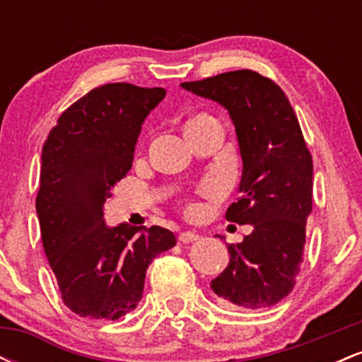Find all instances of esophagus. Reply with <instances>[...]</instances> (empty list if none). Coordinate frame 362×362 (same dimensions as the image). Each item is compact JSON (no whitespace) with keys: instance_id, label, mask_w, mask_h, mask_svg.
<instances>
[{"instance_id":"obj_1","label":"esophagus","mask_w":362,"mask_h":362,"mask_svg":"<svg viewBox=\"0 0 362 362\" xmlns=\"http://www.w3.org/2000/svg\"><path fill=\"white\" fill-rule=\"evenodd\" d=\"M201 238L195 231H182L180 235H178V242L180 243H192V242H197V240Z\"/></svg>"}]
</instances>
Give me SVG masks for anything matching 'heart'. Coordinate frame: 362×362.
Returning a JSON list of instances; mask_svg holds the SVG:
<instances>
[{
	"label": "heart",
	"mask_w": 362,
	"mask_h": 362,
	"mask_svg": "<svg viewBox=\"0 0 362 362\" xmlns=\"http://www.w3.org/2000/svg\"><path fill=\"white\" fill-rule=\"evenodd\" d=\"M207 119H213V117H209V115H206V114H199V115H195V117H192L189 120V122L185 124V131H189L190 127H194V126H197L199 122H202V120H207ZM204 190H207V192H213V187H206Z\"/></svg>",
	"instance_id": "b5f03b06"
}]
</instances>
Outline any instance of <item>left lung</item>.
Instances as JSON below:
<instances>
[{
    "instance_id": "left-lung-1",
    "label": "left lung",
    "mask_w": 362,
    "mask_h": 362,
    "mask_svg": "<svg viewBox=\"0 0 362 362\" xmlns=\"http://www.w3.org/2000/svg\"><path fill=\"white\" fill-rule=\"evenodd\" d=\"M180 86L230 114L243 172L242 197L228 207L226 219L253 226L242 243L228 245L230 264L211 289L226 306L269 308L296 284L311 213L313 161L300 122L284 91L250 69Z\"/></svg>"
}]
</instances>
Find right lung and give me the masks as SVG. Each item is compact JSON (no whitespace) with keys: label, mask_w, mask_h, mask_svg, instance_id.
<instances>
[{"label":"right lung","mask_w":362,"mask_h":362,"mask_svg":"<svg viewBox=\"0 0 362 362\" xmlns=\"http://www.w3.org/2000/svg\"><path fill=\"white\" fill-rule=\"evenodd\" d=\"M165 88L109 83L62 112L42 148L35 209L44 252L64 305L117 320L143 298L146 269L175 245L161 226H109L103 204L127 175L141 126Z\"/></svg>","instance_id":"1"}]
</instances>
